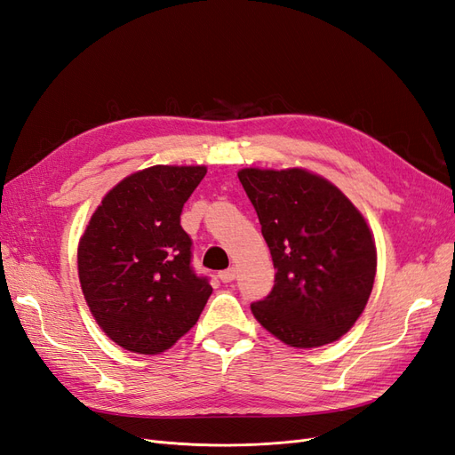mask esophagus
Instances as JSON below:
<instances>
[{
	"mask_svg": "<svg viewBox=\"0 0 455 455\" xmlns=\"http://www.w3.org/2000/svg\"><path fill=\"white\" fill-rule=\"evenodd\" d=\"M235 267H229V269H224V271H220L218 273V277H220V281L222 283H231L233 279H235Z\"/></svg>",
	"mask_w": 455,
	"mask_h": 455,
	"instance_id": "obj_1",
	"label": "esophagus"
}]
</instances>
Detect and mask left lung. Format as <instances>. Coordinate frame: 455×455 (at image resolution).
Wrapping results in <instances>:
<instances>
[{
	"mask_svg": "<svg viewBox=\"0 0 455 455\" xmlns=\"http://www.w3.org/2000/svg\"><path fill=\"white\" fill-rule=\"evenodd\" d=\"M254 204L275 271L254 319L288 347L311 349L347 334L374 286L378 251L366 218L343 191L307 169L237 172Z\"/></svg>",
	"mask_w": 455,
	"mask_h": 455,
	"instance_id": "1",
	"label": "left lung"
}]
</instances>
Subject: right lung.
<instances>
[{"mask_svg":"<svg viewBox=\"0 0 455 455\" xmlns=\"http://www.w3.org/2000/svg\"><path fill=\"white\" fill-rule=\"evenodd\" d=\"M204 164H154L123 178L96 206L77 244V275L91 315L119 347L171 349L212 294L191 269L182 206Z\"/></svg>","mask_w":455,"mask_h":455,"instance_id":"obj_1","label":"right lung"}]
</instances>
